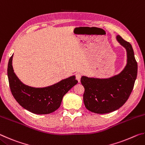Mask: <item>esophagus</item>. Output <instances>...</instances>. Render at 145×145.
I'll return each mask as SVG.
<instances>
[{
    "mask_svg": "<svg viewBox=\"0 0 145 145\" xmlns=\"http://www.w3.org/2000/svg\"><path fill=\"white\" fill-rule=\"evenodd\" d=\"M75 77H76V79L77 80V81L79 82L80 81V78H81V75H80V73H76Z\"/></svg>",
    "mask_w": 145,
    "mask_h": 145,
    "instance_id": "obj_1",
    "label": "esophagus"
}]
</instances>
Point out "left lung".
Returning <instances> with one entry per match:
<instances>
[{
  "label": "left lung",
  "mask_w": 145,
  "mask_h": 145,
  "mask_svg": "<svg viewBox=\"0 0 145 145\" xmlns=\"http://www.w3.org/2000/svg\"><path fill=\"white\" fill-rule=\"evenodd\" d=\"M116 40L125 48L127 64L118 74L108 78L82 76L80 82L84 88L83 100L86 108L97 114L116 111L128 100L137 77V64L131 43L120 35Z\"/></svg>",
  "instance_id": "8db88e82"
}]
</instances>
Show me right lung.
Here are the masks:
<instances>
[{"label":"right lung","mask_w":145,"mask_h":145,"mask_svg":"<svg viewBox=\"0 0 145 145\" xmlns=\"http://www.w3.org/2000/svg\"><path fill=\"white\" fill-rule=\"evenodd\" d=\"M12 55L8 66V77L12 95L24 109L36 114H47L60 107L63 98L71 88L77 84L75 76L72 75L54 84L43 88L26 85L19 79L13 67Z\"/></svg>","instance_id":"add662e5"}]
</instances>
